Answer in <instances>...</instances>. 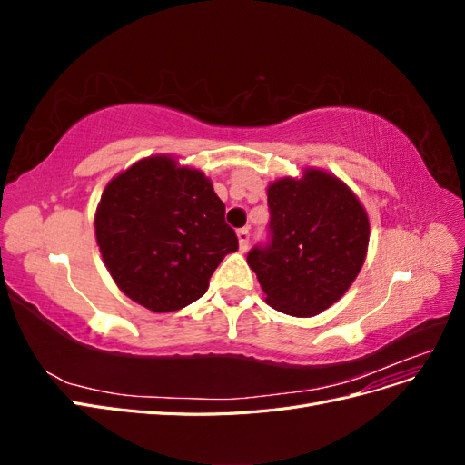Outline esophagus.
I'll return each mask as SVG.
<instances>
[{
	"instance_id": "34e87169",
	"label": "esophagus",
	"mask_w": 465,
	"mask_h": 465,
	"mask_svg": "<svg viewBox=\"0 0 465 465\" xmlns=\"http://www.w3.org/2000/svg\"><path fill=\"white\" fill-rule=\"evenodd\" d=\"M236 236H238V244H241V250L246 252L248 246H250V231L248 229H238Z\"/></svg>"
}]
</instances>
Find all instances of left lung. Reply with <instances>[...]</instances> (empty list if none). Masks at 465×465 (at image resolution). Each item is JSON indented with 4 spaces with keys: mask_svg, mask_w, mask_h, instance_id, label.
I'll use <instances>...</instances> for the list:
<instances>
[{
    "mask_svg": "<svg viewBox=\"0 0 465 465\" xmlns=\"http://www.w3.org/2000/svg\"><path fill=\"white\" fill-rule=\"evenodd\" d=\"M267 242L248 252L267 304L314 316L340 301L364 263L369 217L335 176L308 168L267 188Z\"/></svg>",
    "mask_w": 465,
    "mask_h": 465,
    "instance_id": "left-lung-1",
    "label": "left lung"
}]
</instances>
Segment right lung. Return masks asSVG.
Segmentation results:
<instances>
[{
	"mask_svg": "<svg viewBox=\"0 0 465 465\" xmlns=\"http://www.w3.org/2000/svg\"><path fill=\"white\" fill-rule=\"evenodd\" d=\"M94 229L112 279L153 312L198 301L223 258L238 250L209 178L171 157L143 159L112 180Z\"/></svg>",
	"mask_w": 465,
	"mask_h": 465,
	"instance_id": "right-lung-1",
	"label": "right lung"
}]
</instances>
